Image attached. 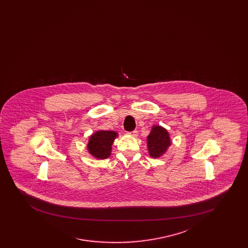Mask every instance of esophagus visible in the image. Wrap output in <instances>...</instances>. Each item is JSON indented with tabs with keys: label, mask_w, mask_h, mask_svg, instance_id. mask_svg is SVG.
<instances>
[{
	"label": "esophagus",
	"mask_w": 248,
	"mask_h": 248,
	"mask_svg": "<svg viewBox=\"0 0 248 248\" xmlns=\"http://www.w3.org/2000/svg\"><path fill=\"white\" fill-rule=\"evenodd\" d=\"M129 134L132 137H137V136H138V131H137V130H134V131L130 132Z\"/></svg>",
	"instance_id": "34e87169"
}]
</instances>
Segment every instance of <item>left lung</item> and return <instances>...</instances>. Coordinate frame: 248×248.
Masks as SVG:
<instances>
[{
	"label": "left lung",
	"instance_id": "1",
	"mask_svg": "<svg viewBox=\"0 0 248 248\" xmlns=\"http://www.w3.org/2000/svg\"><path fill=\"white\" fill-rule=\"evenodd\" d=\"M147 143L150 156L153 158H159L165 154L171 145L169 133L160 125H154L147 138Z\"/></svg>",
	"mask_w": 248,
	"mask_h": 248
}]
</instances>
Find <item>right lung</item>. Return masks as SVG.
I'll use <instances>...</instances> for the list:
<instances>
[{
    "label": "right lung",
    "instance_id": "add662e5",
    "mask_svg": "<svg viewBox=\"0 0 248 248\" xmlns=\"http://www.w3.org/2000/svg\"><path fill=\"white\" fill-rule=\"evenodd\" d=\"M118 134L115 131H96L88 140L87 149L96 159H106L111 153V146Z\"/></svg>",
    "mask_w": 248,
    "mask_h": 248
}]
</instances>
